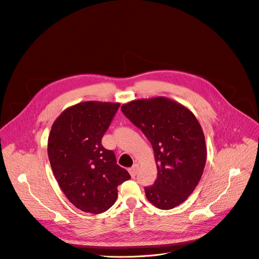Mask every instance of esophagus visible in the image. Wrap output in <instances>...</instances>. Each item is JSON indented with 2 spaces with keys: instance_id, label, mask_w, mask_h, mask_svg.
Wrapping results in <instances>:
<instances>
[{
  "instance_id": "34e87169",
  "label": "esophagus",
  "mask_w": 259,
  "mask_h": 259,
  "mask_svg": "<svg viewBox=\"0 0 259 259\" xmlns=\"http://www.w3.org/2000/svg\"><path fill=\"white\" fill-rule=\"evenodd\" d=\"M138 171H139V165H138V164H135V165L130 169V173H131L132 177H135V176L137 175Z\"/></svg>"
}]
</instances>
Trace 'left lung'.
<instances>
[{
    "label": "left lung",
    "instance_id": "8db88e82",
    "mask_svg": "<svg viewBox=\"0 0 259 259\" xmlns=\"http://www.w3.org/2000/svg\"><path fill=\"white\" fill-rule=\"evenodd\" d=\"M121 111L154 151L157 178L145 187L146 198L161 209L182 204L200 182L206 162L204 134L196 117L166 97L138 99Z\"/></svg>",
    "mask_w": 259,
    "mask_h": 259
}]
</instances>
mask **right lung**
I'll list each match as a JSON object with an SVG mask.
<instances>
[{
    "label": "right lung",
    "instance_id": "add662e5",
    "mask_svg": "<svg viewBox=\"0 0 259 259\" xmlns=\"http://www.w3.org/2000/svg\"><path fill=\"white\" fill-rule=\"evenodd\" d=\"M119 104L85 102L66 109L54 122L48 143L50 163L68 200L90 213L108 210L117 187L131 178L113 150L102 145Z\"/></svg>",
    "mask_w": 259,
    "mask_h": 259
}]
</instances>
